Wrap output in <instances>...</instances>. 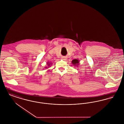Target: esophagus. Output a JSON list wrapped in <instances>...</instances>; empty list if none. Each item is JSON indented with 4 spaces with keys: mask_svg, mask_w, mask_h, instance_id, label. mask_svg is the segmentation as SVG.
<instances>
[{
    "mask_svg": "<svg viewBox=\"0 0 124 124\" xmlns=\"http://www.w3.org/2000/svg\"><path fill=\"white\" fill-rule=\"evenodd\" d=\"M62 59H65V57H62Z\"/></svg>",
    "mask_w": 124,
    "mask_h": 124,
    "instance_id": "obj_1",
    "label": "esophagus"
}]
</instances>
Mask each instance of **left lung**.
<instances>
[{
    "label": "left lung",
    "mask_w": 124,
    "mask_h": 124,
    "mask_svg": "<svg viewBox=\"0 0 124 124\" xmlns=\"http://www.w3.org/2000/svg\"><path fill=\"white\" fill-rule=\"evenodd\" d=\"M72 64L74 66H78L80 65L79 64V63H80L79 60H78L77 59H73V60H72Z\"/></svg>",
    "instance_id": "left-lung-1"
}]
</instances>
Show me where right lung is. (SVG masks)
Here are the masks:
<instances>
[{
	"instance_id": "right-lung-1",
	"label": "right lung",
	"mask_w": 124,
	"mask_h": 124,
	"mask_svg": "<svg viewBox=\"0 0 124 124\" xmlns=\"http://www.w3.org/2000/svg\"><path fill=\"white\" fill-rule=\"evenodd\" d=\"M51 64H52V63H51V62H49V61L47 63V66H46L45 68H48V67H50V66H51ZM49 70H48V71Z\"/></svg>"
}]
</instances>
